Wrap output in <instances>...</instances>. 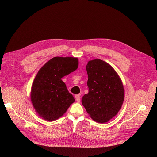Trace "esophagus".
Returning a JSON list of instances; mask_svg holds the SVG:
<instances>
[{"instance_id": "1", "label": "esophagus", "mask_w": 157, "mask_h": 157, "mask_svg": "<svg viewBox=\"0 0 157 157\" xmlns=\"http://www.w3.org/2000/svg\"><path fill=\"white\" fill-rule=\"evenodd\" d=\"M75 99L76 100V101L78 102H80V98H81V94H76V96H75Z\"/></svg>"}]
</instances>
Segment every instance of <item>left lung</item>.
<instances>
[{"mask_svg": "<svg viewBox=\"0 0 157 157\" xmlns=\"http://www.w3.org/2000/svg\"><path fill=\"white\" fill-rule=\"evenodd\" d=\"M89 93L82 98L87 113L95 121L104 123L114 117L124 99L122 82L107 63L99 59L86 65Z\"/></svg>", "mask_w": 157, "mask_h": 157, "instance_id": "left-lung-1", "label": "left lung"}]
</instances>
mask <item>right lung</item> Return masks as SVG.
<instances>
[{"label": "right lung", "mask_w": 157, "mask_h": 157, "mask_svg": "<svg viewBox=\"0 0 157 157\" xmlns=\"http://www.w3.org/2000/svg\"><path fill=\"white\" fill-rule=\"evenodd\" d=\"M78 67L76 58L54 57L38 72L32 87L31 101L44 119L53 121L58 119L75 102L61 78Z\"/></svg>", "instance_id": "right-lung-1"}]
</instances>
